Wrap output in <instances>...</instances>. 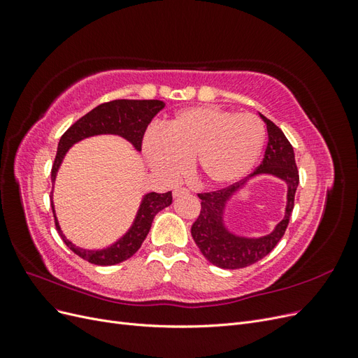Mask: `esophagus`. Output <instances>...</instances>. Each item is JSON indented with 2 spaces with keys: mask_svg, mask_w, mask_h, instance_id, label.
Wrapping results in <instances>:
<instances>
[{
  "mask_svg": "<svg viewBox=\"0 0 358 358\" xmlns=\"http://www.w3.org/2000/svg\"><path fill=\"white\" fill-rule=\"evenodd\" d=\"M183 196H189V191L185 189V188H176L175 191H173V197H175V199L183 197Z\"/></svg>",
  "mask_w": 358,
  "mask_h": 358,
  "instance_id": "obj_1",
  "label": "esophagus"
}]
</instances>
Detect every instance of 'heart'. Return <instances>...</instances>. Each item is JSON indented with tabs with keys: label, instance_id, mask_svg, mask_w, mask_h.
Returning a JSON list of instances; mask_svg holds the SVG:
<instances>
[{
	"label": "heart",
	"instance_id": "b5f03b06",
	"mask_svg": "<svg viewBox=\"0 0 358 358\" xmlns=\"http://www.w3.org/2000/svg\"><path fill=\"white\" fill-rule=\"evenodd\" d=\"M264 138L262 121L251 113L197 106L179 110L164 129H148L142 149L150 169L162 178H180L194 161L206 183L227 187L255 167Z\"/></svg>",
	"mask_w": 358,
	"mask_h": 358
}]
</instances>
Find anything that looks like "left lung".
<instances>
[{
  "mask_svg": "<svg viewBox=\"0 0 358 358\" xmlns=\"http://www.w3.org/2000/svg\"><path fill=\"white\" fill-rule=\"evenodd\" d=\"M267 128L268 142L263 162L248 179L215 192L199 194L201 210L191 227L194 242L209 263L221 268H243L264 258L282 239L294 208V196L299 187V171L294 150L282 129L264 115L258 113ZM272 176L282 180L287 187V203L285 218L274 230L264 236H242L234 234L226 224L224 216L228 204L252 178Z\"/></svg>",
  "mask_w": 358,
  "mask_h": 358,
  "instance_id": "8db88e82",
  "label": "left lung"
}]
</instances>
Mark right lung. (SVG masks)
I'll return each mask as SVG.
<instances>
[{
  "label": "right lung",
  "instance_id": "right-lung-1",
  "mask_svg": "<svg viewBox=\"0 0 358 358\" xmlns=\"http://www.w3.org/2000/svg\"><path fill=\"white\" fill-rule=\"evenodd\" d=\"M164 106L166 103L159 100H115L96 106L90 113L82 116L78 122H74L59 138L55 162L52 166V182L55 183L58 170L70 148L85 138L103 134L119 136L131 143L138 152L142 149V138L146 127L159 110L164 109ZM171 200V191L164 194H145L133 224L116 242L100 249H86L74 245L62 233L55 213V206H53V191L50 192L52 212L55 216V225L61 239L76 255L96 266H113L133 257L146 239L155 215L170 206Z\"/></svg>",
  "mask_w": 358,
  "mask_h": 358
}]
</instances>
